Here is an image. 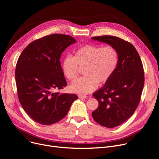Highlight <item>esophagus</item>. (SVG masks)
<instances>
[{
    "instance_id": "obj_1",
    "label": "esophagus",
    "mask_w": 159,
    "mask_h": 159,
    "mask_svg": "<svg viewBox=\"0 0 159 159\" xmlns=\"http://www.w3.org/2000/svg\"><path fill=\"white\" fill-rule=\"evenodd\" d=\"M79 97L80 98H87V96L85 95H79Z\"/></svg>"
}]
</instances>
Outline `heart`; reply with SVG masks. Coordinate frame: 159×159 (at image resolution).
I'll use <instances>...</instances> for the list:
<instances>
[{"label":"heart","instance_id":"obj_1","mask_svg":"<svg viewBox=\"0 0 159 159\" xmlns=\"http://www.w3.org/2000/svg\"><path fill=\"white\" fill-rule=\"evenodd\" d=\"M119 61L118 53L111 46L86 44L74 52L73 56H66L62 62L65 77L71 82L78 77L80 68H84V77L70 86L73 92L88 93L100 84L109 80L115 73Z\"/></svg>","mask_w":159,"mask_h":159}]
</instances>
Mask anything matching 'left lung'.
I'll list each match as a JSON object with an SVG mask.
<instances>
[{
  "instance_id": "obj_1",
  "label": "left lung",
  "mask_w": 159,
  "mask_h": 159,
  "mask_svg": "<svg viewBox=\"0 0 159 159\" xmlns=\"http://www.w3.org/2000/svg\"><path fill=\"white\" fill-rule=\"evenodd\" d=\"M92 39L110 44L118 53L115 73L93 94L99 104L92 112L93 119L102 126L115 128L126 121L139 106L144 84L143 65L137 49L129 42L111 35Z\"/></svg>"
}]
</instances>
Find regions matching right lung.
Wrapping results in <instances>:
<instances>
[{
	"instance_id": "right-lung-1",
	"label": "right lung",
	"mask_w": 159,
	"mask_h": 159,
	"mask_svg": "<svg viewBox=\"0 0 159 159\" xmlns=\"http://www.w3.org/2000/svg\"><path fill=\"white\" fill-rule=\"evenodd\" d=\"M70 35L52 34L31 43L16 62L15 80L20 103L31 119L43 125L55 124L68 113L75 94L53 92L67 86L60 58L70 45Z\"/></svg>"
}]
</instances>
